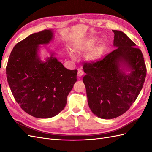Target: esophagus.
I'll list each match as a JSON object with an SVG mask.
<instances>
[{
  "label": "esophagus",
  "mask_w": 152,
  "mask_h": 152,
  "mask_svg": "<svg viewBox=\"0 0 152 152\" xmlns=\"http://www.w3.org/2000/svg\"><path fill=\"white\" fill-rule=\"evenodd\" d=\"M83 74V70H78V76L81 77V76H82Z\"/></svg>",
  "instance_id": "esophagus-1"
}]
</instances>
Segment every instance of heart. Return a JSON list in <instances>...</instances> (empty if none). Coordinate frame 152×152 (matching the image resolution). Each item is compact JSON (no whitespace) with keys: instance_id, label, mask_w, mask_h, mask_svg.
Instances as JSON below:
<instances>
[{"instance_id":"b5f03b06","label":"heart","mask_w":152,"mask_h":152,"mask_svg":"<svg viewBox=\"0 0 152 152\" xmlns=\"http://www.w3.org/2000/svg\"><path fill=\"white\" fill-rule=\"evenodd\" d=\"M102 48H99V49L96 50L95 51H93L92 53H91V54L89 55V57H88V59L89 61H97L99 59L100 56H101V53H102ZM70 57H72V59H76L75 56H74L73 54H70Z\"/></svg>"}]
</instances>
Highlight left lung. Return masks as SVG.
Instances as JSON below:
<instances>
[{"instance_id": "obj_1", "label": "left lung", "mask_w": 152, "mask_h": 152, "mask_svg": "<svg viewBox=\"0 0 152 152\" xmlns=\"http://www.w3.org/2000/svg\"><path fill=\"white\" fill-rule=\"evenodd\" d=\"M112 31L115 49L102 59L83 66L89 107L97 117L106 119L117 118L129 109L146 76L141 50L124 33Z\"/></svg>"}]
</instances>
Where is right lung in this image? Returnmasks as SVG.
<instances>
[{"mask_svg":"<svg viewBox=\"0 0 152 152\" xmlns=\"http://www.w3.org/2000/svg\"><path fill=\"white\" fill-rule=\"evenodd\" d=\"M52 30L29 35L19 42L10 55L6 77L12 95L22 110L37 118H50L63 110L77 81V70H68L50 52L40 59V45L52 40Z\"/></svg>","mask_w":152,"mask_h":152,"instance_id":"1","label":"right lung"}]
</instances>
